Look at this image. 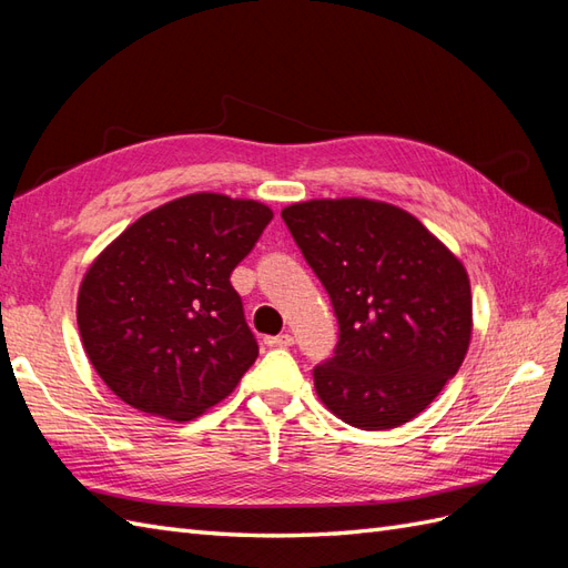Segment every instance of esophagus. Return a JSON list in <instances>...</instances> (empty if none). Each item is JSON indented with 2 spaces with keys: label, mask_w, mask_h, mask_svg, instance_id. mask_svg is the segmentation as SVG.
Masks as SVG:
<instances>
[{
  "label": "esophagus",
  "mask_w": 568,
  "mask_h": 568,
  "mask_svg": "<svg viewBox=\"0 0 568 568\" xmlns=\"http://www.w3.org/2000/svg\"><path fill=\"white\" fill-rule=\"evenodd\" d=\"M264 343H266L268 347H290V345L295 343V338L290 336V333H281V336H266Z\"/></svg>",
  "instance_id": "esophagus-1"
}]
</instances>
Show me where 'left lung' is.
I'll return each mask as SVG.
<instances>
[{
	"mask_svg": "<svg viewBox=\"0 0 568 568\" xmlns=\"http://www.w3.org/2000/svg\"><path fill=\"white\" fill-rule=\"evenodd\" d=\"M338 318L316 394L357 429H394L454 379L473 331L470 281L432 232L369 199L293 203L283 213Z\"/></svg>",
	"mask_w": 568,
	"mask_h": 568,
	"instance_id": "left-lung-1",
	"label": "left lung"
}]
</instances>
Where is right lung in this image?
<instances>
[{
    "label": "right lung",
    "instance_id": "1",
    "mask_svg": "<svg viewBox=\"0 0 568 568\" xmlns=\"http://www.w3.org/2000/svg\"><path fill=\"white\" fill-rule=\"evenodd\" d=\"M271 217L256 201L182 196L141 215L93 261L77 318L114 396L186 423L232 394L258 343L230 273Z\"/></svg>",
    "mask_w": 568,
    "mask_h": 568
}]
</instances>
